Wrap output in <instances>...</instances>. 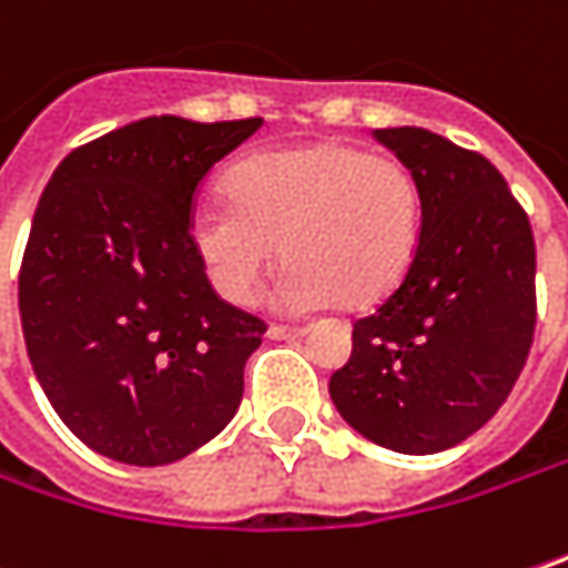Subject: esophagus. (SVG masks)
<instances>
[{
	"label": "esophagus",
	"mask_w": 568,
	"mask_h": 568,
	"mask_svg": "<svg viewBox=\"0 0 568 568\" xmlns=\"http://www.w3.org/2000/svg\"><path fill=\"white\" fill-rule=\"evenodd\" d=\"M266 335L273 337V341H295V337L305 335V328H285V325H270V332Z\"/></svg>",
	"instance_id": "1"
}]
</instances>
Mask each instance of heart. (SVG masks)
I'll return each mask as SVG.
<instances>
[{"label":"heart","mask_w":568,"mask_h":568,"mask_svg":"<svg viewBox=\"0 0 568 568\" xmlns=\"http://www.w3.org/2000/svg\"><path fill=\"white\" fill-rule=\"evenodd\" d=\"M423 214V184L403 162L351 142H312L246 155L231 197H201L187 233L211 285L233 305L260 295L283 243L288 308L341 298L364 312L409 276Z\"/></svg>","instance_id":"heart-1"}]
</instances>
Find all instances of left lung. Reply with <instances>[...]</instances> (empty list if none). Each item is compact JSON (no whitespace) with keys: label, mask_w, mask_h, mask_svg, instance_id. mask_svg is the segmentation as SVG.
<instances>
[{"label":"left lung","mask_w":568,"mask_h":568,"mask_svg":"<svg viewBox=\"0 0 568 568\" xmlns=\"http://www.w3.org/2000/svg\"><path fill=\"white\" fill-rule=\"evenodd\" d=\"M374 139L423 184V240L403 285L354 322L328 393L361 436L433 455L478 433L517 384L537 325V246L485 155L419 126Z\"/></svg>","instance_id":"1"}]
</instances>
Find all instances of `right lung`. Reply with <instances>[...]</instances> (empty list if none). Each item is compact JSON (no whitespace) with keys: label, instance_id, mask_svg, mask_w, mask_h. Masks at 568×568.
<instances>
[{"label":"right lung","instance_id":"1","mask_svg":"<svg viewBox=\"0 0 568 568\" xmlns=\"http://www.w3.org/2000/svg\"><path fill=\"white\" fill-rule=\"evenodd\" d=\"M260 126L149 116L44 184L19 273L28 361L64 426L113 462H179L240 406L266 322L214 292L187 221L207 172Z\"/></svg>","mask_w":568,"mask_h":568}]
</instances>
